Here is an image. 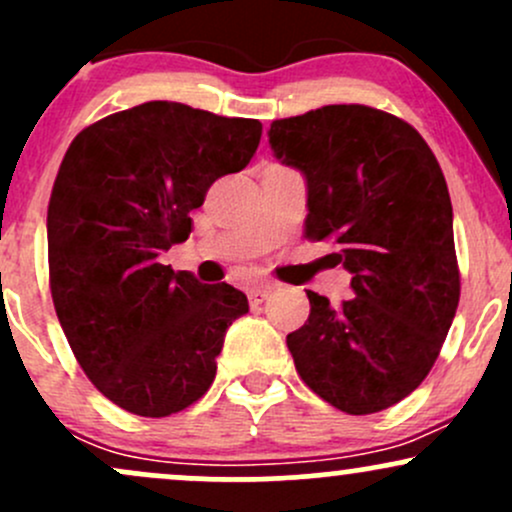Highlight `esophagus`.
<instances>
[{
    "label": "esophagus",
    "mask_w": 512,
    "mask_h": 512,
    "mask_svg": "<svg viewBox=\"0 0 512 512\" xmlns=\"http://www.w3.org/2000/svg\"><path fill=\"white\" fill-rule=\"evenodd\" d=\"M269 296H272V286H269V284H257V286H250V289H248L250 305H260V303L267 301Z\"/></svg>",
    "instance_id": "esophagus-1"
}]
</instances>
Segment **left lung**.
<instances>
[{
	"mask_svg": "<svg viewBox=\"0 0 512 512\" xmlns=\"http://www.w3.org/2000/svg\"><path fill=\"white\" fill-rule=\"evenodd\" d=\"M269 146L308 185L305 238H334L356 296L286 337L303 383L346 414L411 395L433 368L460 303L443 170L409 122L368 105H325L274 120Z\"/></svg>",
	"mask_w": 512,
	"mask_h": 512,
	"instance_id": "8db88e82",
	"label": "left lung"
}]
</instances>
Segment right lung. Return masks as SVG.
Masks as SVG:
<instances>
[{
	"label": "right lung",
	"instance_id": "right-lung-1",
	"mask_svg": "<svg viewBox=\"0 0 512 512\" xmlns=\"http://www.w3.org/2000/svg\"><path fill=\"white\" fill-rule=\"evenodd\" d=\"M260 137V120L149 101L81 129L62 158L48 207L52 303L88 380L129 414L195 404L248 313L243 291L158 255L187 240L190 211L248 166Z\"/></svg>",
	"mask_w": 512,
	"mask_h": 512
}]
</instances>
